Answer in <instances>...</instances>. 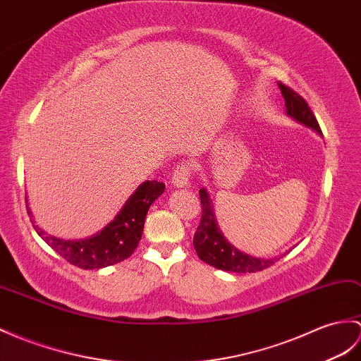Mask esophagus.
<instances>
[{
	"instance_id": "obj_1",
	"label": "esophagus",
	"mask_w": 361,
	"mask_h": 361,
	"mask_svg": "<svg viewBox=\"0 0 361 361\" xmlns=\"http://www.w3.org/2000/svg\"><path fill=\"white\" fill-rule=\"evenodd\" d=\"M192 169H194V166H192L190 161L180 163L177 167H175V171L172 173V184H173V186H177V188L188 186L189 180H190Z\"/></svg>"
}]
</instances>
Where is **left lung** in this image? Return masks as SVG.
<instances>
[{
  "label": "left lung",
  "mask_w": 361,
  "mask_h": 361,
  "mask_svg": "<svg viewBox=\"0 0 361 361\" xmlns=\"http://www.w3.org/2000/svg\"><path fill=\"white\" fill-rule=\"evenodd\" d=\"M279 87L284 98V104H286V114L290 118H294L298 123L307 126V128L317 130L322 135L320 126H318L315 115L306 103V99L298 95L294 89L283 85L280 81ZM200 200L201 220L194 235V247L198 257L203 259L204 263L221 271L246 274L263 271L266 267L272 266L276 259H280V257L255 258L241 252L237 247H233L231 243L223 237V233L219 228V223L215 220L211 198H209L206 189H200Z\"/></svg>",
  "instance_id": "8db88e82"
}]
</instances>
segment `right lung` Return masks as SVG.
Listing matches in <instances>:
<instances>
[{"instance_id": "right-lung-1", "label": "right lung", "mask_w": 361, "mask_h": 361, "mask_svg": "<svg viewBox=\"0 0 361 361\" xmlns=\"http://www.w3.org/2000/svg\"><path fill=\"white\" fill-rule=\"evenodd\" d=\"M164 192V183L145 181L126 201L114 221L86 240H61L50 237L32 220L33 229L66 262L81 269H102L129 258L141 240L150 204ZM30 215V212H29Z\"/></svg>"}]
</instances>
